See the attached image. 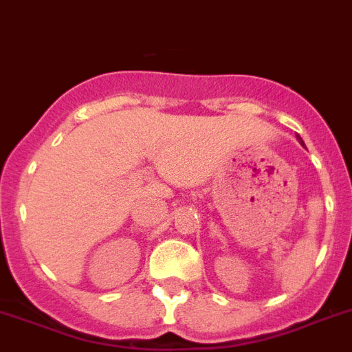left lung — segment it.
<instances>
[{"mask_svg": "<svg viewBox=\"0 0 352 352\" xmlns=\"http://www.w3.org/2000/svg\"><path fill=\"white\" fill-rule=\"evenodd\" d=\"M299 142H301V145H305V143H303V140H301V138H299Z\"/></svg>", "mask_w": 352, "mask_h": 352, "instance_id": "8db88e82", "label": "left lung"}]
</instances>
